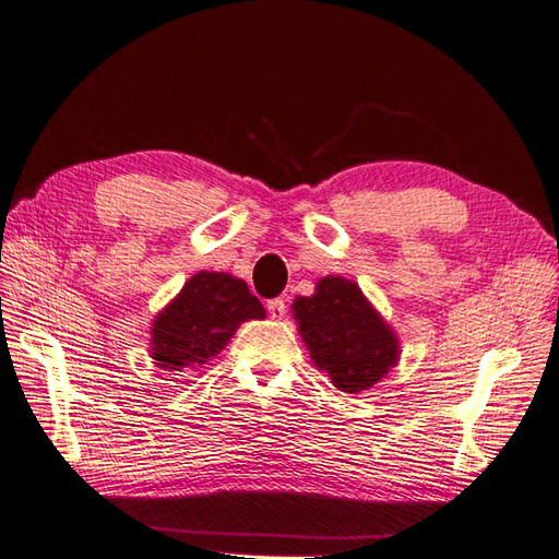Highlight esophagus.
Masks as SVG:
<instances>
[{
	"instance_id": "1",
	"label": "esophagus",
	"mask_w": 559,
	"mask_h": 559,
	"mask_svg": "<svg viewBox=\"0 0 559 559\" xmlns=\"http://www.w3.org/2000/svg\"><path fill=\"white\" fill-rule=\"evenodd\" d=\"M266 311H269L271 318H274V321H283L285 311H288V307H285L283 299H271L269 305H266Z\"/></svg>"
}]
</instances>
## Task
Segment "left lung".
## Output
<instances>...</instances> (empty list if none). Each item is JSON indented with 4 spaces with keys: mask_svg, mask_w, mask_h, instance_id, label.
Wrapping results in <instances>:
<instances>
[{
    "mask_svg": "<svg viewBox=\"0 0 559 559\" xmlns=\"http://www.w3.org/2000/svg\"><path fill=\"white\" fill-rule=\"evenodd\" d=\"M293 316L313 365L344 393L372 389L401 360L395 330L344 276H323L311 297L293 301Z\"/></svg>",
    "mask_w": 559,
    "mask_h": 559,
    "instance_id": "obj_1",
    "label": "left lung"
}]
</instances>
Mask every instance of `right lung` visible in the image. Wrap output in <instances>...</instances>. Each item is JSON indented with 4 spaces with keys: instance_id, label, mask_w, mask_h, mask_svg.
I'll list each match as a JSON object with an SVG mask.
<instances>
[{
    "instance_id": "add662e5",
    "label": "right lung",
    "mask_w": 559,
    "mask_h": 559,
    "mask_svg": "<svg viewBox=\"0 0 559 559\" xmlns=\"http://www.w3.org/2000/svg\"><path fill=\"white\" fill-rule=\"evenodd\" d=\"M264 316L246 281L225 271H199L154 316L150 358L166 372L197 370L229 344L238 325Z\"/></svg>"
}]
</instances>
